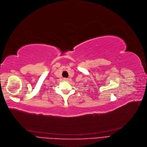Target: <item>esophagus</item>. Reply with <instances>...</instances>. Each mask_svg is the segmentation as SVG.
Listing matches in <instances>:
<instances>
[{
	"mask_svg": "<svg viewBox=\"0 0 147 147\" xmlns=\"http://www.w3.org/2000/svg\"><path fill=\"white\" fill-rule=\"evenodd\" d=\"M63 80H64V81H67L68 80V78H63Z\"/></svg>",
	"mask_w": 147,
	"mask_h": 147,
	"instance_id": "obj_1",
	"label": "esophagus"
}]
</instances>
